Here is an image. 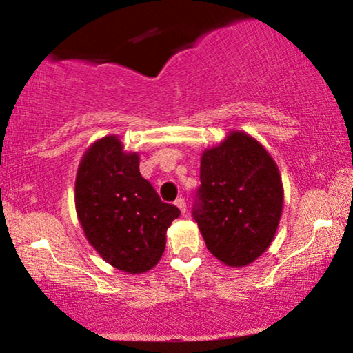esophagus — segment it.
Returning a JSON list of instances; mask_svg holds the SVG:
<instances>
[{"label":"esophagus","instance_id":"1","mask_svg":"<svg viewBox=\"0 0 353 353\" xmlns=\"http://www.w3.org/2000/svg\"><path fill=\"white\" fill-rule=\"evenodd\" d=\"M175 205L181 210V214H185V212H186V202H185V199H183V197H178V199L175 201Z\"/></svg>","mask_w":353,"mask_h":353}]
</instances>
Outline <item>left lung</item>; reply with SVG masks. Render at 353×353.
Listing matches in <instances>:
<instances>
[{
    "label": "left lung",
    "mask_w": 353,
    "mask_h": 353,
    "mask_svg": "<svg viewBox=\"0 0 353 353\" xmlns=\"http://www.w3.org/2000/svg\"><path fill=\"white\" fill-rule=\"evenodd\" d=\"M283 199L278 165L248 133L231 132L202 154L192 216L207 249L228 267H245L270 248Z\"/></svg>",
    "instance_id": "8db88e82"
}]
</instances>
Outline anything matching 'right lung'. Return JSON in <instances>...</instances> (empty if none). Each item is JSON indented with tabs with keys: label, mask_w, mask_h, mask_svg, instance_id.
<instances>
[{
	"label": "right lung",
	"mask_w": 353,
	"mask_h": 353,
	"mask_svg": "<svg viewBox=\"0 0 353 353\" xmlns=\"http://www.w3.org/2000/svg\"><path fill=\"white\" fill-rule=\"evenodd\" d=\"M75 209L86 239L105 262L130 274L156 267L180 209L165 204L139 173L138 152L115 134L91 144L75 178Z\"/></svg>",
	"instance_id": "right-lung-1"
}]
</instances>
